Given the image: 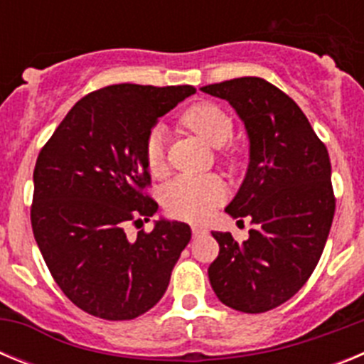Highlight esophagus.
I'll list each match as a JSON object with an SVG mask.
<instances>
[{
	"mask_svg": "<svg viewBox=\"0 0 364 364\" xmlns=\"http://www.w3.org/2000/svg\"><path fill=\"white\" fill-rule=\"evenodd\" d=\"M208 233V230L202 226H193V237H202V235Z\"/></svg>",
	"mask_w": 364,
	"mask_h": 364,
	"instance_id": "obj_1",
	"label": "esophagus"
}]
</instances>
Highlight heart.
I'll list each match as a JSON object with an SVG mask.
<instances>
[{
  "instance_id": "b5f03b06",
  "label": "heart",
  "mask_w": 364,
  "mask_h": 364,
  "mask_svg": "<svg viewBox=\"0 0 364 364\" xmlns=\"http://www.w3.org/2000/svg\"><path fill=\"white\" fill-rule=\"evenodd\" d=\"M182 124L197 133L205 144L222 147L233 136V120L224 109L215 104H197L182 114ZM146 164L153 175L166 169V131L156 125L146 140ZM226 197V188L213 175H182L171 180L162 191L167 213L188 220H198L210 215L215 205Z\"/></svg>"
}]
</instances>
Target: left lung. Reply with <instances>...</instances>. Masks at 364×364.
<instances>
[{
	"mask_svg": "<svg viewBox=\"0 0 364 364\" xmlns=\"http://www.w3.org/2000/svg\"><path fill=\"white\" fill-rule=\"evenodd\" d=\"M202 91L230 102L244 122L250 164L226 213L253 224L242 244L213 231L220 252L208 275L226 306L262 314L294 297L319 262L336 213L332 164L301 107L266 80L244 76Z\"/></svg>",
	"mask_w": 364,
	"mask_h": 364,
	"instance_id": "1",
	"label": "left lung"
}]
</instances>
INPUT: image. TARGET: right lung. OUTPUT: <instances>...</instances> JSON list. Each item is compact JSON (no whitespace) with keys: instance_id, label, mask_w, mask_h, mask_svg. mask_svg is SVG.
I'll return each instance as SVG.
<instances>
[{"instance_id":"right-lung-1","label":"right lung","mask_w":364,"mask_h":364,"mask_svg":"<svg viewBox=\"0 0 364 364\" xmlns=\"http://www.w3.org/2000/svg\"><path fill=\"white\" fill-rule=\"evenodd\" d=\"M195 91L118 83L89 92L38 154L34 239L56 284L87 314L134 319L166 294L191 228L160 218L131 240L125 226L159 210L146 193V140L159 118Z\"/></svg>"}]
</instances>
